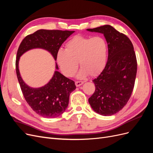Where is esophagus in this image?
Here are the masks:
<instances>
[{
  "mask_svg": "<svg viewBox=\"0 0 153 153\" xmlns=\"http://www.w3.org/2000/svg\"><path fill=\"white\" fill-rule=\"evenodd\" d=\"M83 84H84V82H82V81H76V82H75V85H76V87H79L81 85H82Z\"/></svg>",
  "mask_w": 153,
  "mask_h": 153,
  "instance_id": "obj_1",
  "label": "esophagus"
}]
</instances>
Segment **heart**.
<instances>
[{"instance_id":"b5f03b06","label":"heart","mask_w":153,"mask_h":153,"mask_svg":"<svg viewBox=\"0 0 153 153\" xmlns=\"http://www.w3.org/2000/svg\"><path fill=\"white\" fill-rule=\"evenodd\" d=\"M108 47L102 36H74L66 44V50L60 49L56 60L65 76L75 75L78 66L82 67L78 77L83 78L89 75L96 76L102 71L106 64Z\"/></svg>"}]
</instances>
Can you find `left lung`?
I'll return each mask as SVG.
<instances>
[{"mask_svg": "<svg viewBox=\"0 0 153 153\" xmlns=\"http://www.w3.org/2000/svg\"><path fill=\"white\" fill-rule=\"evenodd\" d=\"M87 30L103 34L108 44V61L100 75L92 80L96 89L89 103L96 113L109 116L121 110L130 98L137 75L136 55L130 39L112 26Z\"/></svg>", "mask_w": 153, "mask_h": 153, "instance_id": "8db88e82", "label": "left lung"}]
</instances>
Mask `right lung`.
<instances>
[{
	"instance_id": "right-lung-1",
	"label": "right lung",
	"mask_w": 153,
	"mask_h": 153,
	"mask_svg": "<svg viewBox=\"0 0 153 153\" xmlns=\"http://www.w3.org/2000/svg\"><path fill=\"white\" fill-rule=\"evenodd\" d=\"M75 31L40 29L27 36L20 43L17 51L16 72L23 95L34 112L46 118L59 117L67 108L69 95L76 89L74 81L59 72L55 71L48 84L39 88L27 85L20 76L18 62L20 57L27 51L42 48L52 55L56 61V55L62 44ZM55 68L59 69L56 63Z\"/></svg>"
}]
</instances>
